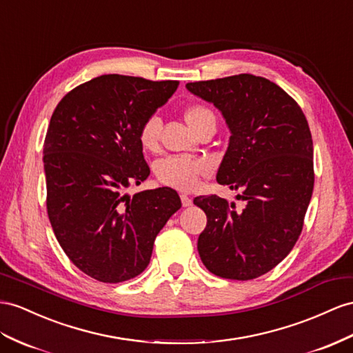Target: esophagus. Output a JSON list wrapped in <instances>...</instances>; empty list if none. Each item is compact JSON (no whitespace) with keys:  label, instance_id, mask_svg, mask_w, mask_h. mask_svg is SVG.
Instances as JSON below:
<instances>
[{"label":"esophagus","instance_id":"obj_1","mask_svg":"<svg viewBox=\"0 0 353 353\" xmlns=\"http://www.w3.org/2000/svg\"><path fill=\"white\" fill-rule=\"evenodd\" d=\"M180 200H182V205H183V207L192 205V200H191V198H189L188 195H185V194L180 195Z\"/></svg>","mask_w":353,"mask_h":353}]
</instances>
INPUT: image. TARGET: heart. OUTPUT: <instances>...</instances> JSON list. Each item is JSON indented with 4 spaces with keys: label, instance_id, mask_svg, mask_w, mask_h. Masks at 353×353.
<instances>
[{
    "label": "heart",
    "instance_id": "b5f03b06",
    "mask_svg": "<svg viewBox=\"0 0 353 353\" xmlns=\"http://www.w3.org/2000/svg\"><path fill=\"white\" fill-rule=\"evenodd\" d=\"M185 121L198 132L205 123L214 121V114L203 104H191L185 108ZM161 122L157 114H150L144 119L139 130L137 139L140 146L146 150H155L159 141ZM212 164L204 158L168 155L157 161L155 176L158 182L174 188L177 191H192L200 183L201 177L212 173Z\"/></svg>",
    "mask_w": 353,
    "mask_h": 353
}]
</instances>
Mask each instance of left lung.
<instances>
[{
  "label": "left lung",
  "instance_id": "8db88e82",
  "mask_svg": "<svg viewBox=\"0 0 353 353\" xmlns=\"http://www.w3.org/2000/svg\"><path fill=\"white\" fill-rule=\"evenodd\" d=\"M186 88L222 112L231 137L216 179L243 191L240 210L218 195L194 198L207 216L198 254L216 276L256 279L301 234L314 183L309 123L295 99L265 77L237 74Z\"/></svg>",
  "mask_w": 353,
  "mask_h": 353
}]
</instances>
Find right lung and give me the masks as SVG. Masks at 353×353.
Here are the masks:
<instances>
[{"label":"right lung","instance_id":"1","mask_svg":"<svg viewBox=\"0 0 353 353\" xmlns=\"http://www.w3.org/2000/svg\"><path fill=\"white\" fill-rule=\"evenodd\" d=\"M177 86L104 74L70 90L50 117L43 146L49 221L71 263L98 282L143 273L158 232L182 205L165 186L125 194L150 174L139 126Z\"/></svg>","mask_w":353,"mask_h":353}]
</instances>
